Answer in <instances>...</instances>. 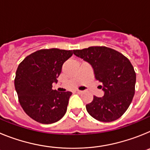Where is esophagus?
<instances>
[{
    "mask_svg": "<svg viewBox=\"0 0 150 150\" xmlns=\"http://www.w3.org/2000/svg\"><path fill=\"white\" fill-rule=\"evenodd\" d=\"M75 92H76V93H78V94H81L83 91H80V90H76V91H75Z\"/></svg>",
    "mask_w": 150,
    "mask_h": 150,
    "instance_id": "obj_1",
    "label": "esophagus"
}]
</instances>
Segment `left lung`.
Returning a JSON list of instances; mask_svg holds the SVG:
<instances>
[{
  "label": "left lung",
  "instance_id": "left-lung-1",
  "mask_svg": "<svg viewBox=\"0 0 150 150\" xmlns=\"http://www.w3.org/2000/svg\"><path fill=\"white\" fill-rule=\"evenodd\" d=\"M73 52L91 64L104 92L102 98L94 96L93 100L86 104L87 112L100 122L118 120L127 110L134 95L136 74L130 61L106 46H91Z\"/></svg>",
  "mask_w": 150,
  "mask_h": 150
}]
</instances>
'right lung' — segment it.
Wrapping results in <instances>:
<instances>
[{
	"label": "right lung",
	"instance_id": "right-lung-1",
	"mask_svg": "<svg viewBox=\"0 0 150 150\" xmlns=\"http://www.w3.org/2000/svg\"><path fill=\"white\" fill-rule=\"evenodd\" d=\"M72 50L50 49L30 54L18 66L15 88L22 109L35 121L51 124L60 120L67 111L71 91L52 89L63 64Z\"/></svg>",
	"mask_w": 150,
	"mask_h": 150
}]
</instances>
